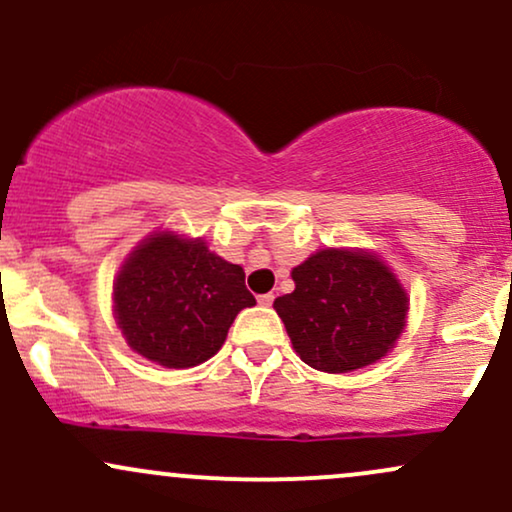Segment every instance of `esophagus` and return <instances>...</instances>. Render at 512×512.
<instances>
[{"mask_svg":"<svg viewBox=\"0 0 512 512\" xmlns=\"http://www.w3.org/2000/svg\"><path fill=\"white\" fill-rule=\"evenodd\" d=\"M273 300H275L273 292H266V295H258V304H261V307H271Z\"/></svg>","mask_w":512,"mask_h":512,"instance_id":"34e87169","label":"esophagus"}]
</instances>
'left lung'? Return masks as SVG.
<instances>
[{
    "instance_id": "1",
    "label": "left lung",
    "mask_w": 512,
    "mask_h": 512,
    "mask_svg": "<svg viewBox=\"0 0 512 512\" xmlns=\"http://www.w3.org/2000/svg\"><path fill=\"white\" fill-rule=\"evenodd\" d=\"M295 290L273 302L292 348L321 372H350L387 355L409 300L394 273L365 251L324 249L292 268Z\"/></svg>"
}]
</instances>
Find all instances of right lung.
I'll use <instances>...</instances> for the list:
<instances>
[{
  "label": "right lung",
  "instance_id": "right-lung-1",
  "mask_svg": "<svg viewBox=\"0 0 512 512\" xmlns=\"http://www.w3.org/2000/svg\"><path fill=\"white\" fill-rule=\"evenodd\" d=\"M113 300L130 348L174 370L212 358L234 317L256 304L241 266L212 254L203 239L169 232L152 234L132 251Z\"/></svg>",
  "mask_w": 512,
  "mask_h": 512
}]
</instances>
